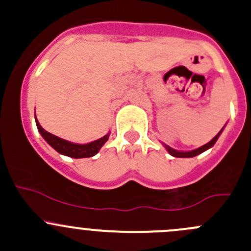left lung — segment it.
I'll return each instance as SVG.
<instances>
[{"label": "left lung", "instance_id": "1", "mask_svg": "<svg viewBox=\"0 0 251 251\" xmlns=\"http://www.w3.org/2000/svg\"><path fill=\"white\" fill-rule=\"evenodd\" d=\"M222 130H224V127H222ZM222 130L220 131L219 133H217L216 136H215L214 138H212L211 141L210 142H207L206 144H204V146H201V147H199V148H197V149H194V151H176V149H174V148H171V147H169V146H166V144H164V146H165V148H166V151H169V153L171 154V155L173 156H175V158H192V156H196V155H198V154H201V153H203V151H206V149H209V148H211L212 146H214L215 143H216V141H217V138H219V136L221 135V132H222Z\"/></svg>", "mask_w": 251, "mask_h": 251}]
</instances>
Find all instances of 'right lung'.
I'll list each match as a JSON object with an SVG mask.
<instances>
[{"label":"right lung","mask_w":251,"mask_h":251,"mask_svg":"<svg viewBox=\"0 0 251 251\" xmlns=\"http://www.w3.org/2000/svg\"><path fill=\"white\" fill-rule=\"evenodd\" d=\"M35 121H36V126L37 128H39V132L41 133V136L45 138V141H46L53 149H55L58 153L63 154V155H67L75 159L90 158V156L96 155V154L100 151V149L103 147V144L108 141L110 135V133H107L104 137L100 138V140L97 141H93L87 144L72 143V142L62 140V138L57 137V136L52 135V133L44 130L42 126L39 124V121H37L36 116H35Z\"/></svg>","instance_id":"right-lung-1"}]
</instances>
